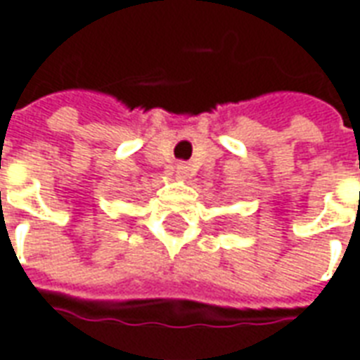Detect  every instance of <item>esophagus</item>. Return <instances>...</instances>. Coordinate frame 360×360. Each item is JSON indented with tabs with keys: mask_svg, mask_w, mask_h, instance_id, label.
Segmentation results:
<instances>
[{
	"mask_svg": "<svg viewBox=\"0 0 360 360\" xmlns=\"http://www.w3.org/2000/svg\"><path fill=\"white\" fill-rule=\"evenodd\" d=\"M188 172H191V169H188L187 164H177V165H175V175H177L179 179H185V177L188 175Z\"/></svg>",
	"mask_w": 360,
	"mask_h": 360,
	"instance_id": "1",
	"label": "esophagus"
}]
</instances>
